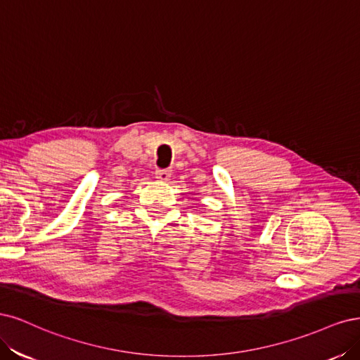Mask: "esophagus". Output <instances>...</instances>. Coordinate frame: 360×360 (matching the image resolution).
Segmentation results:
<instances>
[{
    "mask_svg": "<svg viewBox=\"0 0 360 360\" xmlns=\"http://www.w3.org/2000/svg\"><path fill=\"white\" fill-rule=\"evenodd\" d=\"M170 176H172V172H170V170H166V169H158V170H155V178H157L158 181L166 182V181L170 179Z\"/></svg>",
    "mask_w": 360,
    "mask_h": 360,
    "instance_id": "34e87169",
    "label": "esophagus"
}]
</instances>
